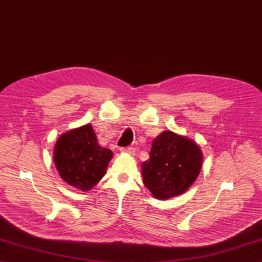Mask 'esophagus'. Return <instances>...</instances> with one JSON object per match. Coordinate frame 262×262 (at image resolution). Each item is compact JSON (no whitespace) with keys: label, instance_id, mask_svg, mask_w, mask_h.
<instances>
[{"label":"esophagus","instance_id":"1","mask_svg":"<svg viewBox=\"0 0 262 262\" xmlns=\"http://www.w3.org/2000/svg\"><path fill=\"white\" fill-rule=\"evenodd\" d=\"M120 150L123 152L129 154V155H134V152H135V148H133V147H126V148H122Z\"/></svg>","mask_w":262,"mask_h":262}]
</instances>
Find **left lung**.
Segmentation results:
<instances>
[{
	"mask_svg": "<svg viewBox=\"0 0 262 262\" xmlns=\"http://www.w3.org/2000/svg\"><path fill=\"white\" fill-rule=\"evenodd\" d=\"M203 160L197 143L165 130L152 140L149 159L142 165L143 183L157 199L179 196L195 183Z\"/></svg>",
	"mask_w": 262,
	"mask_h": 262,
	"instance_id": "8db88e82",
	"label": "left lung"
}]
</instances>
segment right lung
<instances>
[{
  "instance_id": "add662e5",
  "label": "right lung",
  "mask_w": 262,
  "mask_h": 262,
  "mask_svg": "<svg viewBox=\"0 0 262 262\" xmlns=\"http://www.w3.org/2000/svg\"><path fill=\"white\" fill-rule=\"evenodd\" d=\"M112 158L113 151L99 146L91 124L62 134L53 151L59 176L82 191L91 190L104 177Z\"/></svg>"
}]
</instances>
